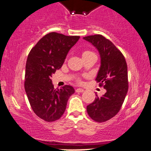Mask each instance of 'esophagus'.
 Listing matches in <instances>:
<instances>
[{
	"label": "esophagus",
	"instance_id": "obj_1",
	"mask_svg": "<svg viewBox=\"0 0 151 151\" xmlns=\"http://www.w3.org/2000/svg\"><path fill=\"white\" fill-rule=\"evenodd\" d=\"M84 91L85 90L83 89V88H77V89H76V92L77 93H83Z\"/></svg>",
	"mask_w": 151,
	"mask_h": 151
}]
</instances>
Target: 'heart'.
<instances>
[{
  "label": "heart",
  "mask_w": 151,
  "mask_h": 151,
  "mask_svg": "<svg viewBox=\"0 0 151 151\" xmlns=\"http://www.w3.org/2000/svg\"><path fill=\"white\" fill-rule=\"evenodd\" d=\"M89 52H90V51H85V52H83V56L85 55L88 54V53H89Z\"/></svg>",
  "instance_id": "obj_1"
}]
</instances>
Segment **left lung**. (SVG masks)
<instances>
[{
	"instance_id": "1",
	"label": "left lung",
	"mask_w": 151,
	"mask_h": 151,
	"mask_svg": "<svg viewBox=\"0 0 151 151\" xmlns=\"http://www.w3.org/2000/svg\"><path fill=\"white\" fill-rule=\"evenodd\" d=\"M83 39L99 53L101 65L96 80L106 91L101 97L96 94L93 102L87 106V112L93 121L105 122L119 112L127 94V64L121 52L101 35L85 36Z\"/></svg>"
}]
</instances>
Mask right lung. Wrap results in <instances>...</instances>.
Returning <instances> with one entry per match:
<instances>
[{"mask_svg":"<svg viewBox=\"0 0 151 151\" xmlns=\"http://www.w3.org/2000/svg\"><path fill=\"white\" fill-rule=\"evenodd\" d=\"M80 39L52 32L31 49L25 66V90L31 108L47 122L58 120L64 113L67 101L74 93L71 85L55 89L51 77L61 68L67 54Z\"/></svg>","mask_w":151,"mask_h":151,"instance_id":"right-lung-1","label":"right lung"}]
</instances>
